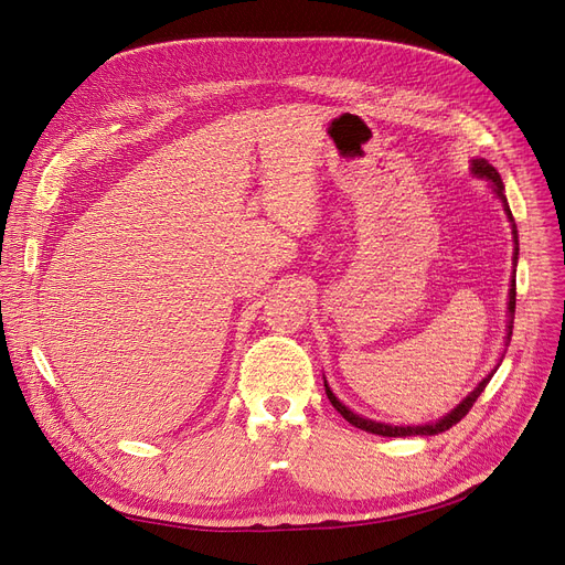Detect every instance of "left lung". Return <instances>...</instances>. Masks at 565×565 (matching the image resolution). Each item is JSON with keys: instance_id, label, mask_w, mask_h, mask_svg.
Instances as JSON below:
<instances>
[{"instance_id": "left-lung-1", "label": "left lung", "mask_w": 565, "mask_h": 565, "mask_svg": "<svg viewBox=\"0 0 565 565\" xmlns=\"http://www.w3.org/2000/svg\"><path fill=\"white\" fill-rule=\"evenodd\" d=\"M470 173L472 175H478V178H482V180H487L489 183V188H491V192L501 199V204H503V211H505V215H508V220H510V227H512V238H514V255H512V262H514V270H516V255H519V243H516V224H514V217H512V211H510V206H508V199H505V188H503V180H501V173L495 171L484 157H478V160H470ZM514 303H516V282H514V274H512V278H510V295H508V322H505V350H508V345H510V338H512V324H514ZM505 350H503V354H501V359H499V364H495L491 371H489V375L487 377H482V382L480 385L472 390L466 398H461L452 411H449L447 415H443L440 419H436V422H428V424H413V426H396V424H385V422H375V419H369V417H364V415H356L354 411H350L348 405L338 398L333 392H331V387H329V382L324 380V390H327V396H329V401H331V405L333 408L341 413L352 426H356V428H361V431H369V434H375V436H387V438H403V436H436V434H443V431H447V428H452L457 422H461L466 415H468V411L472 408V403L478 401V396L484 392V387L489 385V380L493 377V373H495V369L501 366V361H503V356H505Z\"/></svg>"}]
</instances>
